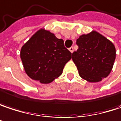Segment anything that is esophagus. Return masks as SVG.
I'll return each mask as SVG.
<instances>
[{
    "label": "esophagus",
    "instance_id": "1",
    "mask_svg": "<svg viewBox=\"0 0 121 121\" xmlns=\"http://www.w3.org/2000/svg\"><path fill=\"white\" fill-rule=\"evenodd\" d=\"M69 50H70V52H71V53H73V47H71V48H69Z\"/></svg>",
    "mask_w": 121,
    "mask_h": 121
}]
</instances>
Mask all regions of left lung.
<instances>
[{
    "label": "left lung",
    "mask_w": 121,
    "mask_h": 121,
    "mask_svg": "<svg viewBox=\"0 0 121 121\" xmlns=\"http://www.w3.org/2000/svg\"><path fill=\"white\" fill-rule=\"evenodd\" d=\"M78 49L72 54L80 76L87 82H98L112 71L116 59L114 43L93 30L77 39Z\"/></svg>",
    "instance_id": "obj_1"
}]
</instances>
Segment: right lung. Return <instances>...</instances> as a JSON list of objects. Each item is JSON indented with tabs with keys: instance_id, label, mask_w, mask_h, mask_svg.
I'll list each match as a JSON object with an SVG mask.
<instances>
[{
	"instance_id": "right-lung-1",
	"label": "right lung",
	"mask_w": 121,
	"mask_h": 121,
	"mask_svg": "<svg viewBox=\"0 0 121 121\" xmlns=\"http://www.w3.org/2000/svg\"><path fill=\"white\" fill-rule=\"evenodd\" d=\"M20 56L31 79L48 84L61 75L65 64L71 59V52L64 47L63 39L41 28L22 46Z\"/></svg>"
}]
</instances>
